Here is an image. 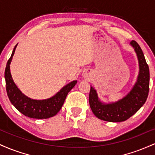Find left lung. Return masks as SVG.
Returning <instances> with one entry per match:
<instances>
[{
    "label": "left lung",
    "mask_w": 155,
    "mask_h": 155,
    "mask_svg": "<svg viewBox=\"0 0 155 155\" xmlns=\"http://www.w3.org/2000/svg\"><path fill=\"white\" fill-rule=\"evenodd\" d=\"M137 54L139 65V74L132 90L123 98L110 104H104L100 101L97 92L90 87L89 102L92 113L100 120L107 122H119L127 120L136 113L148 97L149 90V69L144 54L140 46L135 41L130 42Z\"/></svg>",
    "instance_id": "1"
}]
</instances>
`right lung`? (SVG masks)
I'll list each match as a JSON object with an SVG mask.
<instances>
[{"label":"right lung","instance_id":"add662e5","mask_svg":"<svg viewBox=\"0 0 155 155\" xmlns=\"http://www.w3.org/2000/svg\"><path fill=\"white\" fill-rule=\"evenodd\" d=\"M17 46V44L14 48L5 70L6 92L11 103L19 112L30 118L47 119L54 117L61 109L68 93L75 86L77 81L75 80L68 84L50 98L34 100L27 97L14 82L10 72V64Z\"/></svg>","mask_w":155,"mask_h":155}]
</instances>
